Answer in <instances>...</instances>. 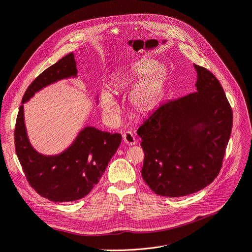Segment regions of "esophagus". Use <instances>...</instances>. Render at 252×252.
<instances>
[{"mask_svg": "<svg viewBox=\"0 0 252 252\" xmlns=\"http://www.w3.org/2000/svg\"><path fill=\"white\" fill-rule=\"evenodd\" d=\"M123 139H124V142L126 143L127 145H135L137 143V140H136L135 136L133 135L132 132H129V131L124 133Z\"/></svg>", "mask_w": 252, "mask_h": 252, "instance_id": "obj_1", "label": "esophagus"}]
</instances>
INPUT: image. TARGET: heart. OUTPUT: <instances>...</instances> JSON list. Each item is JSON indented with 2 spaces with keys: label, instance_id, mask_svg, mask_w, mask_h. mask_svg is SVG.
I'll return each instance as SVG.
<instances>
[{
  "label": "heart",
  "instance_id": "obj_1",
  "mask_svg": "<svg viewBox=\"0 0 252 252\" xmlns=\"http://www.w3.org/2000/svg\"><path fill=\"white\" fill-rule=\"evenodd\" d=\"M164 69L155 60L143 59L133 64L128 72L116 79L112 90L119 92L134 87L129 94V106L137 115H146L159 104L162 94ZM102 109L108 115H116L118 106L109 92L102 94Z\"/></svg>",
  "mask_w": 252,
  "mask_h": 252
}]
</instances>
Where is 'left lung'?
<instances>
[{
    "label": "left lung",
    "instance_id": "left-lung-1",
    "mask_svg": "<svg viewBox=\"0 0 252 252\" xmlns=\"http://www.w3.org/2000/svg\"><path fill=\"white\" fill-rule=\"evenodd\" d=\"M196 91L164 102L139 126L144 182L158 195L181 197L217 178L232 127V111L214 74L194 64Z\"/></svg>",
    "mask_w": 252,
    "mask_h": 252
}]
</instances>
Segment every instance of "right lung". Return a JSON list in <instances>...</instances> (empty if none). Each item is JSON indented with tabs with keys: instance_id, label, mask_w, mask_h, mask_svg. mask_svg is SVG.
Masks as SVG:
<instances>
[{
	"instance_id": "right-lung-1",
	"label": "right lung",
	"mask_w": 252,
	"mask_h": 252,
	"mask_svg": "<svg viewBox=\"0 0 252 252\" xmlns=\"http://www.w3.org/2000/svg\"><path fill=\"white\" fill-rule=\"evenodd\" d=\"M73 53L42 71L27 88L23 102L56 81L77 76ZM120 134L101 132L91 126L83 128L74 142L58 156L46 157L34 151L28 140L24 106L20 107L14 128V145L25 176L40 196L55 202L83 198L99 182L111 158L121 142Z\"/></svg>"
}]
</instances>
